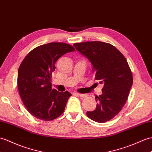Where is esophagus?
<instances>
[{
  "instance_id": "esophagus-1",
  "label": "esophagus",
  "mask_w": 152,
  "mask_h": 152,
  "mask_svg": "<svg viewBox=\"0 0 152 152\" xmlns=\"http://www.w3.org/2000/svg\"><path fill=\"white\" fill-rule=\"evenodd\" d=\"M76 95H77V96L81 97V98H86L88 95L87 94H80V93H76Z\"/></svg>"
}]
</instances>
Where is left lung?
Returning <instances> with one entry per match:
<instances>
[{"label": "left lung", "mask_w": 152, "mask_h": 152, "mask_svg": "<svg viewBox=\"0 0 152 152\" xmlns=\"http://www.w3.org/2000/svg\"><path fill=\"white\" fill-rule=\"evenodd\" d=\"M73 45L89 60L95 80L103 85L102 94L95 98L98 102L96 108L87 111V116L99 123L110 121L125 105L132 86L133 75L128 61L117 48L109 43L87 41Z\"/></svg>", "instance_id": "left-lung-1"}]
</instances>
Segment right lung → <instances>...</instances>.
Masks as SVG:
<instances>
[{"instance_id": "add662e5", "label": "right lung", "mask_w": 152, "mask_h": 152, "mask_svg": "<svg viewBox=\"0 0 152 152\" xmlns=\"http://www.w3.org/2000/svg\"><path fill=\"white\" fill-rule=\"evenodd\" d=\"M75 51L72 46L50 43L35 48L21 63L18 70L17 86L23 104L35 117L52 121L61 115L71 96L68 91L52 89L51 77L56 61L66 53Z\"/></svg>"}]
</instances>
